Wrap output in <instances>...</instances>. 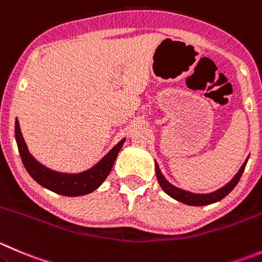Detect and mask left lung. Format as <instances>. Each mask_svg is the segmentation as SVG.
<instances>
[{"mask_svg": "<svg viewBox=\"0 0 262 262\" xmlns=\"http://www.w3.org/2000/svg\"><path fill=\"white\" fill-rule=\"evenodd\" d=\"M247 161H248V157L247 160L243 162L242 166H241L239 171L234 175V178H233L228 184H225L224 187L215 190V192L204 193V194L188 192V190L180 189V188L172 185L171 183H169L166 179H165L162 172L160 171V167L159 165H157V162H155V169H156V177H157V180H159L160 187H161L162 189H164V192L166 193V194H169L171 199L177 200V201L179 202H183V204L185 205H189V206H205V205H210V204H214V202L220 201V200L224 199L225 195H228L233 189H234V187L238 184L241 177H242L243 171H245V167H246V164H247Z\"/></svg>", "mask_w": 262, "mask_h": 262, "instance_id": "8db88e82", "label": "left lung"}]
</instances>
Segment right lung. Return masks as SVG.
<instances>
[{"label":"right lung","mask_w":262,"mask_h":262,"mask_svg":"<svg viewBox=\"0 0 262 262\" xmlns=\"http://www.w3.org/2000/svg\"><path fill=\"white\" fill-rule=\"evenodd\" d=\"M15 139H16L23 164H24V167L29 172L30 177L42 187L58 193V194L69 195V197L88 194V193L97 189L102 184L103 180L107 178V175L110 174L116 156H118L119 151L125 142V139H121L100 162H97L90 170L78 172V174H67V172L53 171V170L43 166L29 154L24 138H23L17 119L15 120Z\"/></svg>","instance_id":"right-lung-1"}]
</instances>
